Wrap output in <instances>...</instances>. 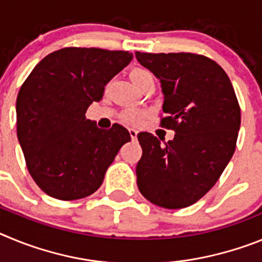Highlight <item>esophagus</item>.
Listing matches in <instances>:
<instances>
[{"mask_svg": "<svg viewBox=\"0 0 262 262\" xmlns=\"http://www.w3.org/2000/svg\"><path fill=\"white\" fill-rule=\"evenodd\" d=\"M129 136H131L133 140H136V138H138V131L135 128H129Z\"/></svg>", "mask_w": 262, "mask_h": 262, "instance_id": "esophagus-1", "label": "esophagus"}]
</instances>
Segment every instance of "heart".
<instances>
[{
	"mask_svg": "<svg viewBox=\"0 0 262 262\" xmlns=\"http://www.w3.org/2000/svg\"><path fill=\"white\" fill-rule=\"evenodd\" d=\"M148 75H151V73L145 69H134L131 72V80H133L134 84H136L139 80H142L143 77ZM143 118H144V111L142 110H127L123 114V119L127 123L131 124H138L139 122H142Z\"/></svg>",
	"mask_w": 262,
	"mask_h": 262,
	"instance_id": "obj_1",
	"label": "heart"
}]
</instances>
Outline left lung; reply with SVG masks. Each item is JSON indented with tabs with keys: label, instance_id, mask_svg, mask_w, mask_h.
<instances>
[{
	"label": "left lung",
	"instance_id": "obj_1",
	"mask_svg": "<svg viewBox=\"0 0 262 262\" xmlns=\"http://www.w3.org/2000/svg\"><path fill=\"white\" fill-rule=\"evenodd\" d=\"M160 80L161 126L174 129L164 143L138 135L143 155L136 165L140 193L154 205L184 209L219 180L236 148L240 107L230 78L214 60L195 53L135 52Z\"/></svg>",
	"mask_w": 262,
	"mask_h": 262
}]
</instances>
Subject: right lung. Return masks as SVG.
Wrapping results in <instances>:
<instances>
[{"label": "right lung", "instance_id": "1", "mask_svg": "<svg viewBox=\"0 0 262 262\" xmlns=\"http://www.w3.org/2000/svg\"><path fill=\"white\" fill-rule=\"evenodd\" d=\"M133 60L127 51L69 47L39 61L17 97V135L27 169L52 198L93 194L120 147L131 140L120 124L98 128L85 113L106 84Z\"/></svg>", "mask_w": 262, "mask_h": 262}]
</instances>
